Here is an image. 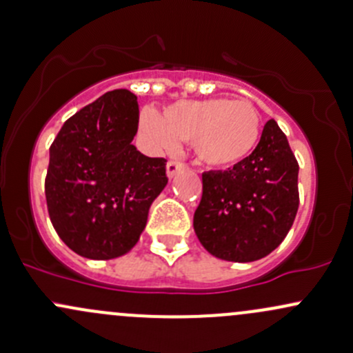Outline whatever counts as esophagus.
Wrapping results in <instances>:
<instances>
[{
    "label": "esophagus",
    "instance_id": "esophagus-1",
    "mask_svg": "<svg viewBox=\"0 0 353 353\" xmlns=\"http://www.w3.org/2000/svg\"><path fill=\"white\" fill-rule=\"evenodd\" d=\"M185 168L183 163H178V161H168L166 163V176L168 178H173L176 175L178 172H181V170Z\"/></svg>",
    "mask_w": 353,
    "mask_h": 353
}]
</instances>
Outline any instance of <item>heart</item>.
I'll return each mask as SVG.
<instances>
[{
    "mask_svg": "<svg viewBox=\"0 0 353 353\" xmlns=\"http://www.w3.org/2000/svg\"><path fill=\"white\" fill-rule=\"evenodd\" d=\"M139 131L154 151H173L193 141L195 157L208 168H232L248 160L259 145L263 124L256 105L225 97L178 101L163 111L145 109Z\"/></svg>",
    "mask_w": 353,
    "mask_h": 353,
    "instance_id": "obj_1",
    "label": "heart"
}]
</instances>
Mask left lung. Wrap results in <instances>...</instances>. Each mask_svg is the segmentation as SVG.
<instances>
[{
  "label": "left lung",
  "mask_w": 353,
  "mask_h": 353,
  "mask_svg": "<svg viewBox=\"0 0 353 353\" xmlns=\"http://www.w3.org/2000/svg\"><path fill=\"white\" fill-rule=\"evenodd\" d=\"M299 166L274 119L264 126L251 157L202 175L203 193L193 229L208 254L252 263L284 241L296 217Z\"/></svg>",
  "instance_id": "1"
}]
</instances>
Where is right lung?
<instances>
[{
	"label": "right lung",
	"instance_id": "1",
	"mask_svg": "<svg viewBox=\"0 0 353 353\" xmlns=\"http://www.w3.org/2000/svg\"><path fill=\"white\" fill-rule=\"evenodd\" d=\"M138 121V97L111 90L67 119L50 146L48 215L67 248L87 259L130 252L168 183L165 158L132 145Z\"/></svg>",
	"mask_w": 353,
	"mask_h": 353
}]
</instances>
